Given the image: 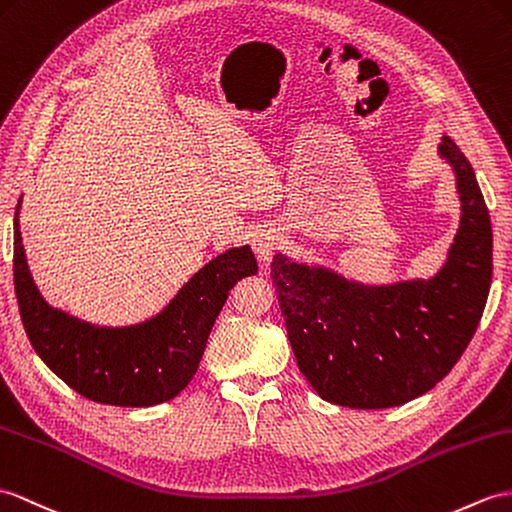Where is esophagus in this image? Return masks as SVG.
I'll use <instances>...</instances> for the list:
<instances>
[{"mask_svg":"<svg viewBox=\"0 0 512 512\" xmlns=\"http://www.w3.org/2000/svg\"><path fill=\"white\" fill-rule=\"evenodd\" d=\"M278 243H280V236H278L276 228H271V226L258 228V230L252 234V247H254V252H256V256H258V260H260V263H263L265 267L269 265V260H271L273 252H276V249H278Z\"/></svg>","mask_w":512,"mask_h":512,"instance_id":"34e87169","label":"esophagus"}]
</instances>
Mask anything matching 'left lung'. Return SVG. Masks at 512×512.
<instances>
[{
  "mask_svg": "<svg viewBox=\"0 0 512 512\" xmlns=\"http://www.w3.org/2000/svg\"><path fill=\"white\" fill-rule=\"evenodd\" d=\"M460 223L430 278L360 282L315 263L273 256L271 280L297 367L321 400L360 410L402 406L434 389L463 356L493 276V230L471 162L450 136Z\"/></svg>",
  "mask_w": 512,
  "mask_h": 512,
  "instance_id": "1",
  "label": "left lung"
}]
</instances>
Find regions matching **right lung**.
<instances>
[{
    "instance_id": "right-lung-1",
    "label": "right lung",
    "mask_w": 512,
    "mask_h": 512,
    "mask_svg": "<svg viewBox=\"0 0 512 512\" xmlns=\"http://www.w3.org/2000/svg\"><path fill=\"white\" fill-rule=\"evenodd\" d=\"M15 210V291L28 339L43 363L97 404L145 408L180 395L199 367L232 286L258 271L249 245L230 247L195 271L156 315L99 326L45 302L23 249Z\"/></svg>"
}]
</instances>
